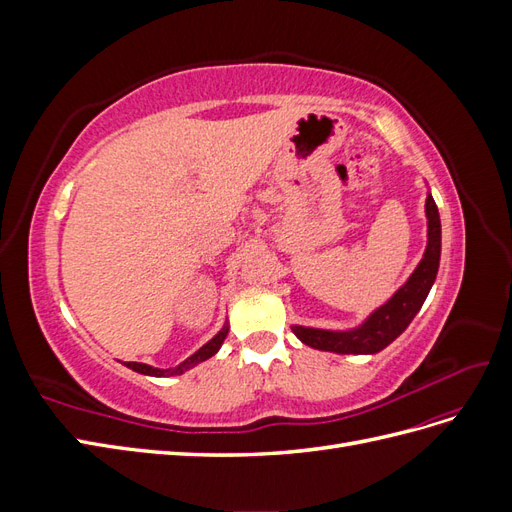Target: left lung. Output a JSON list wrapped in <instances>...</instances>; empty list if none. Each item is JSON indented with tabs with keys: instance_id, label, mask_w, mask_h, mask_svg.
Masks as SVG:
<instances>
[{
	"instance_id": "1",
	"label": "left lung",
	"mask_w": 512,
	"mask_h": 512,
	"mask_svg": "<svg viewBox=\"0 0 512 512\" xmlns=\"http://www.w3.org/2000/svg\"><path fill=\"white\" fill-rule=\"evenodd\" d=\"M425 209L429 220V241L421 265H418L416 271L410 275V280L395 292V297L389 303L376 309V312L365 320L363 327L356 331L335 333L292 327V333L297 335L305 346L337 354H374L389 346L395 337L406 331L418 309H421L423 301L427 299L440 265V215L431 196H427Z\"/></svg>"
}]
</instances>
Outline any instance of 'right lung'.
Masks as SVG:
<instances>
[{
	"label": "right lung",
	"instance_id": "right-lung-1",
	"mask_svg": "<svg viewBox=\"0 0 512 512\" xmlns=\"http://www.w3.org/2000/svg\"><path fill=\"white\" fill-rule=\"evenodd\" d=\"M226 333H228V327H224L218 335H215V337L211 339V342H207L198 352H194V354L190 356V359H185V361H183L179 367H175V369H156V367H149V365H145V363H126V367L138 371V374H147V376H175V374H183L185 369L194 367L196 363L207 361L209 356H213L215 352H218L220 346H222V342L226 339Z\"/></svg>",
	"mask_w": 512,
	"mask_h": 512
}]
</instances>
